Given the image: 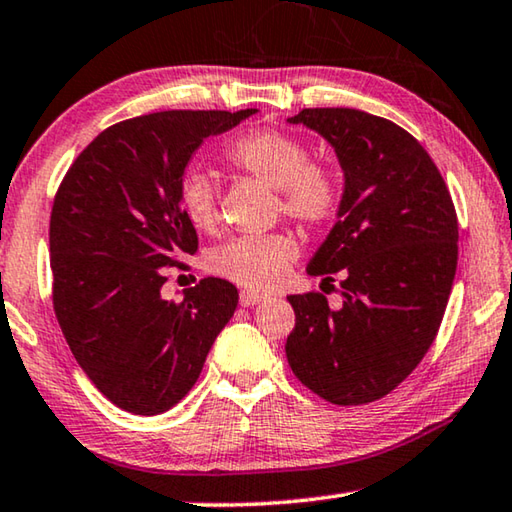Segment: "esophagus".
Returning a JSON list of instances; mask_svg holds the SVG:
<instances>
[{"label":"esophagus","instance_id":"34e87169","mask_svg":"<svg viewBox=\"0 0 512 512\" xmlns=\"http://www.w3.org/2000/svg\"><path fill=\"white\" fill-rule=\"evenodd\" d=\"M262 300H266L264 294H257V291H250V289H243L239 294V303L243 307H253L257 303H262Z\"/></svg>","mask_w":512,"mask_h":512}]
</instances>
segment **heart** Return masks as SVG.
<instances>
[{
    "label": "heart",
    "instance_id": "obj_1",
    "mask_svg": "<svg viewBox=\"0 0 512 512\" xmlns=\"http://www.w3.org/2000/svg\"><path fill=\"white\" fill-rule=\"evenodd\" d=\"M227 161L243 173L278 191L282 214L305 227L332 221L342 202V182L328 166L310 161V150L296 136L273 127H259L237 136L225 152ZM180 209L196 230H214L218 223V193L212 177L189 170L180 182ZM298 246L285 234L237 237L223 243L209 266L223 278L248 289L278 285Z\"/></svg>",
    "mask_w": 512,
    "mask_h": 512
}]
</instances>
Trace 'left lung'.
I'll use <instances>...</instances> for the list:
<instances>
[{
	"mask_svg": "<svg viewBox=\"0 0 512 512\" xmlns=\"http://www.w3.org/2000/svg\"><path fill=\"white\" fill-rule=\"evenodd\" d=\"M326 139L344 170L337 223L307 273L342 275V307L319 291L289 296L291 371L335 405L383 399L415 371L440 330L458 266V218L415 136L358 109L289 118Z\"/></svg>",
	"mask_w": 512,
	"mask_h": 512,
	"instance_id": "1",
	"label": "left lung"
}]
</instances>
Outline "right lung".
<instances>
[{"label":"right lung","mask_w":512,"mask_h":512,"mask_svg":"<svg viewBox=\"0 0 512 512\" xmlns=\"http://www.w3.org/2000/svg\"><path fill=\"white\" fill-rule=\"evenodd\" d=\"M257 113L159 111L111 125L56 191L50 218L54 312L93 385L134 415H159L196 385L239 291L205 278L166 300V266L198 250L180 182L202 141Z\"/></svg>","instance_id":"add662e5"}]
</instances>
